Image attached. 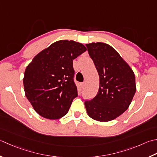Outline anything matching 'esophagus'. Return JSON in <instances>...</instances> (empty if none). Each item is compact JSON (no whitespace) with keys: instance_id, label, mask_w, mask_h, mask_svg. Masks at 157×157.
Returning a JSON list of instances; mask_svg holds the SVG:
<instances>
[{"instance_id":"1","label":"esophagus","mask_w":157,"mask_h":157,"mask_svg":"<svg viewBox=\"0 0 157 157\" xmlns=\"http://www.w3.org/2000/svg\"><path fill=\"white\" fill-rule=\"evenodd\" d=\"M81 87L82 88H84V87H85V82H83V83H81Z\"/></svg>"}]
</instances>
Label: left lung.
<instances>
[{"mask_svg": "<svg viewBox=\"0 0 157 157\" xmlns=\"http://www.w3.org/2000/svg\"><path fill=\"white\" fill-rule=\"evenodd\" d=\"M99 75V91L84 104L88 116L107 122L128 109L136 92V77L131 67L112 46L104 43L86 44Z\"/></svg>", "mask_w": 157, "mask_h": 157, "instance_id": "left-lung-1", "label": "left lung"}]
</instances>
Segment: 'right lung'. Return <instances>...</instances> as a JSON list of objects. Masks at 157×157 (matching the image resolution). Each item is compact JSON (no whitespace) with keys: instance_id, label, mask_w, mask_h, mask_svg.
Returning a JSON list of instances; mask_svg holds the SVG:
<instances>
[{"instance_id":"1","label":"right lung","mask_w":157,"mask_h":157,"mask_svg":"<svg viewBox=\"0 0 157 157\" xmlns=\"http://www.w3.org/2000/svg\"><path fill=\"white\" fill-rule=\"evenodd\" d=\"M86 51L74 41L54 43L35 56L27 66L23 83L28 100L42 117L60 118L78 97L73 60Z\"/></svg>"}]
</instances>
